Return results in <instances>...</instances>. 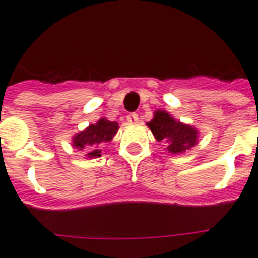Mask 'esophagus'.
Listing matches in <instances>:
<instances>
[{
    "mask_svg": "<svg viewBox=\"0 0 258 258\" xmlns=\"http://www.w3.org/2000/svg\"><path fill=\"white\" fill-rule=\"evenodd\" d=\"M127 122L131 124H135L138 123L139 122V115L136 114V113H131L130 115H127Z\"/></svg>",
    "mask_w": 258,
    "mask_h": 258,
    "instance_id": "obj_1",
    "label": "esophagus"
}]
</instances>
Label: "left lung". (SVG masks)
Returning <instances> with one entry per match:
<instances>
[{
	"mask_svg": "<svg viewBox=\"0 0 258 258\" xmlns=\"http://www.w3.org/2000/svg\"><path fill=\"white\" fill-rule=\"evenodd\" d=\"M148 126L158 141L168 144L167 149L173 154L185 152L197 144V130L175 120L163 110L155 112Z\"/></svg>",
	"mask_w": 258,
	"mask_h": 258,
	"instance_id": "left-lung-1",
	"label": "left lung"
}]
</instances>
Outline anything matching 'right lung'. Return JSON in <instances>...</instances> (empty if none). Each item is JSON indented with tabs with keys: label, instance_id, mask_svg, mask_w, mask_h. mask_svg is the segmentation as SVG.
Wrapping results in <instances>:
<instances>
[{
	"label": "right lung",
	"instance_id": "right-lung-1",
	"mask_svg": "<svg viewBox=\"0 0 258 258\" xmlns=\"http://www.w3.org/2000/svg\"><path fill=\"white\" fill-rule=\"evenodd\" d=\"M117 122H110L101 118L97 123L90 124L85 131H81L73 139V146L78 150H85L89 158L101 157V146L109 143L118 131Z\"/></svg>",
	"mask_w": 258,
	"mask_h": 258
}]
</instances>
